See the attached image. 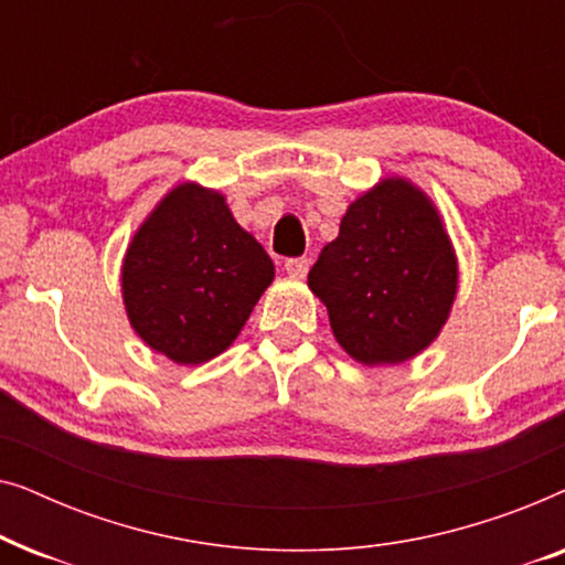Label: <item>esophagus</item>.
<instances>
[{"instance_id":"obj_1","label":"esophagus","mask_w":565,"mask_h":565,"mask_svg":"<svg viewBox=\"0 0 565 565\" xmlns=\"http://www.w3.org/2000/svg\"><path fill=\"white\" fill-rule=\"evenodd\" d=\"M308 267H311V259H306V257L285 259V273H288L290 277H306Z\"/></svg>"}]
</instances>
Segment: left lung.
I'll return each mask as SVG.
<instances>
[{
	"mask_svg": "<svg viewBox=\"0 0 565 565\" xmlns=\"http://www.w3.org/2000/svg\"><path fill=\"white\" fill-rule=\"evenodd\" d=\"M308 285L347 354L362 365H396L443 329L458 262L429 198L406 180H383L347 207Z\"/></svg>",
	"mask_w": 565,
	"mask_h": 565,
	"instance_id": "8db88e82",
	"label": "left lung"
}]
</instances>
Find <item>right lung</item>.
Returning <instances> with one entry per match:
<instances>
[{"label":"right lung","mask_w":565,"mask_h":565,"mask_svg":"<svg viewBox=\"0 0 565 565\" xmlns=\"http://www.w3.org/2000/svg\"><path fill=\"white\" fill-rule=\"evenodd\" d=\"M273 277L269 254L234 221L223 195L180 184L128 246L122 300L151 350L200 365L234 342Z\"/></svg>","instance_id":"1"}]
</instances>
